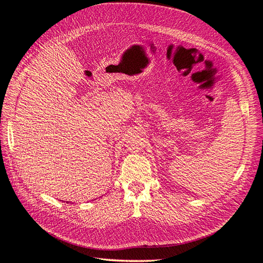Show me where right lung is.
<instances>
[{
	"label": "right lung",
	"mask_w": 263,
	"mask_h": 263,
	"mask_svg": "<svg viewBox=\"0 0 263 263\" xmlns=\"http://www.w3.org/2000/svg\"><path fill=\"white\" fill-rule=\"evenodd\" d=\"M66 203H69V202H66Z\"/></svg>",
	"instance_id": "add662e5"
}]
</instances>
